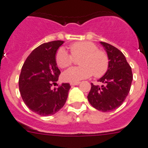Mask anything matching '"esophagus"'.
Segmentation results:
<instances>
[{"label": "esophagus", "mask_w": 148, "mask_h": 148, "mask_svg": "<svg viewBox=\"0 0 148 148\" xmlns=\"http://www.w3.org/2000/svg\"><path fill=\"white\" fill-rule=\"evenodd\" d=\"M79 83H80V82H71V86H77V85H79Z\"/></svg>", "instance_id": "esophagus-1"}]
</instances>
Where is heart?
I'll list each match as a JSON object with an SVG mask.
<instances>
[{
	"label": "heart",
	"instance_id": "b5f03b06",
	"mask_svg": "<svg viewBox=\"0 0 148 148\" xmlns=\"http://www.w3.org/2000/svg\"><path fill=\"white\" fill-rule=\"evenodd\" d=\"M71 54L64 48H60L55 54L56 63L61 69L69 67L74 62V58L82 57L79 67L68 69L62 74L66 82H74L88 78L94 74L100 77L106 74L109 66V58L106 51L98 49L95 43L90 41H81L70 45Z\"/></svg>",
	"mask_w": 148,
	"mask_h": 148
}]
</instances>
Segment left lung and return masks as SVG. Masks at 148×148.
Masks as SVG:
<instances>
[{
  "instance_id": "1",
  "label": "left lung",
  "mask_w": 148,
  "mask_h": 148,
  "mask_svg": "<svg viewBox=\"0 0 148 148\" xmlns=\"http://www.w3.org/2000/svg\"><path fill=\"white\" fill-rule=\"evenodd\" d=\"M109 58V66L99 79L102 86H94L88 95V100L94 108L108 112L119 108L125 100L133 80L131 67L122 51L112 45L100 42Z\"/></svg>"
}]
</instances>
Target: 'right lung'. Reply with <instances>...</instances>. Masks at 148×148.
Returning <instances> with one entry per match:
<instances>
[{
  "label": "right lung",
  "instance_id": "add662e5",
  "mask_svg": "<svg viewBox=\"0 0 148 148\" xmlns=\"http://www.w3.org/2000/svg\"><path fill=\"white\" fill-rule=\"evenodd\" d=\"M63 42L54 40L41 44L32 51L21 69L18 83L23 100L30 110L40 116L59 111L64 106L71 88L69 83H62L58 88L51 89L60 74L55 54Z\"/></svg>",
  "mask_w": 148,
  "mask_h": 148
}]
</instances>
